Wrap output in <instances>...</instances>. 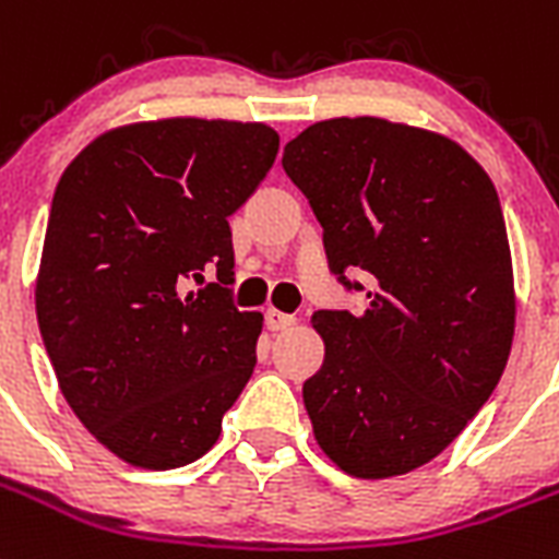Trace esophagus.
Segmentation results:
<instances>
[{
	"instance_id": "1",
	"label": "esophagus",
	"mask_w": 559,
	"mask_h": 559,
	"mask_svg": "<svg viewBox=\"0 0 559 559\" xmlns=\"http://www.w3.org/2000/svg\"><path fill=\"white\" fill-rule=\"evenodd\" d=\"M264 323H266V329H270V332H284V329L295 326V314L278 312V309H266Z\"/></svg>"
}]
</instances>
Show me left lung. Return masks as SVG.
Returning <instances> with one entry per match:
<instances>
[{
  "label": "left lung",
  "mask_w": 559,
  "mask_h": 559,
  "mask_svg": "<svg viewBox=\"0 0 559 559\" xmlns=\"http://www.w3.org/2000/svg\"><path fill=\"white\" fill-rule=\"evenodd\" d=\"M281 163L329 270L366 293L360 314H312L326 343L304 382L314 439L354 478L411 473L467 427L509 360L512 255L492 179L453 140L382 118L320 120Z\"/></svg>",
  "instance_id": "8db88e82"
}]
</instances>
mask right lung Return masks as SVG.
<instances>
[{
	"mask_svg": "<svg viewBox=\"0 0 559 559\" xmlns=\"http://www.w3.org/2000/svg\"><path fill=\"white\" fill-rule=\"evenodd\" d=\"M275 154L264 123L168 118L100 134L58 179L38 329L72 414L132 467L202 459L250 380L264 318L233 304L227 216Z\"/></svg>",
	"mask_w": 559,
	"mask_h": 559,
	"instance_id": "obj_1",
	"label": "right lung"
}]
</instances>
